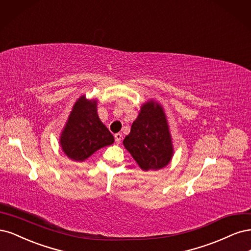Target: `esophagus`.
I'll list each match as a JSON object with an SVG mask.
<instances>
[{"mask_svg":"<svg viewBox=\"0 0 251 251\" xmlns=\"http://www.w3.org/2000/svg\"><path fill=\"white\" fill-rule=\"evenodd\" d=\"M121 140H122V134H121V133H116L115 134V141H116V143L120 144Z\"/></svg>","mask_w":251,"mask_h":251,"instance_id":"1","label":"esophagus"}]
</instances>
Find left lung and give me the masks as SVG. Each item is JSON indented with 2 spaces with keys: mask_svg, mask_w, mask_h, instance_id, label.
Listing matches in <instances>:
<instances>
[{
  "mask_svg": "<svg viewBox=\"0 0 251 251\" xmlns=\"http://www.w3.org/2000/svg\"><path fill=\"white\" fill-rule=\"evenodd\" d=\"M123 144L145 171L169 164L173 153L172 143L164 111L157 103L151 101L143 105Z\"/></svg>",
  "mask_w": 251,
  "mask_h": 251,
  "instance_id": "obj_1",
  "label": "left lung"
}]
</instances>
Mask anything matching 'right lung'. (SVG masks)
Segmentation results:
<instances>
[{"mask_svg":"<svg viewBox=\"0 0 251 251\" xmlns=\"http://www.w3.org/2000/svg\"><path fill=\"white\" fill-rule=\"evenodd\" d=\"M114 141V136L97 114V102L80 97L60 139L64 153L71 159L82 161L95 151L111 145Z\"/></svg>","mask_w":251,"mask_h":251,"instance_id":"1","label":"right lung"}]
</instances>
